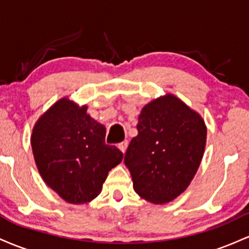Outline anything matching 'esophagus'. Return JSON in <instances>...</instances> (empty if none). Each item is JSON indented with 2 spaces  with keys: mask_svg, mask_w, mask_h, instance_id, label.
I'll return each mask as SVG.
<instances>
[{
  "mask_svg": "<svg viewBox=\"0 0 249 249\" xmlns=\"http://www.w3.org/2000/svg\"><path fill=\"white\" fill-rule=\"evenodd\" d=\"M127 145H128V142H127V141H124V142H122L121 144L118 145L119 150H121L123 153H125V151H126V148H127Z\"/></svg>",
  "mask_w": 249,
  "mask_h": 249,
  "instance_id": "1",
  "label": "esophagus"
}]
</instances>
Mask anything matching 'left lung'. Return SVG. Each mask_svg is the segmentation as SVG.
I'll list each match as a JSON object with an SVG mask.
<instances>
[{
	"label": "left lung",
	"mask_w": 249,
	"mask_h": 249,
	"mask_svg": "<svg viewBox=\"0 0 249 249\" xmlns=\"http://www.w3.org/2000/svg\"><path fill=\"white\" fill-rule=\"evenodd\" d=\"M137 130L124 158L133 190L152 204H167L186 190L198 171L206 124L196 111L167 93L142 108Z\"/></svg>",
	"instance_id": "8db88e82"
}]
</instances>
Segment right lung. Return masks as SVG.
Instances as JSON below:
<instances>
[{"instance_id": "1", "label": "right lung", "mask_w": 249, "mask_h": 249, "mask_svg": "<svg viewBox=\"0 0 249 249\" xmlns=\"http://www.w3.org/2000/svg\"><path fill=\"white\" fill-rule=\"evenodd\" d=\"M87 105L67 97L57 101L36 122L31 147L45 184L69 204L90 202L102 192L108 171L123 153L105 144L107 128L91 118Z\"/></svg>"}]
</instances>
